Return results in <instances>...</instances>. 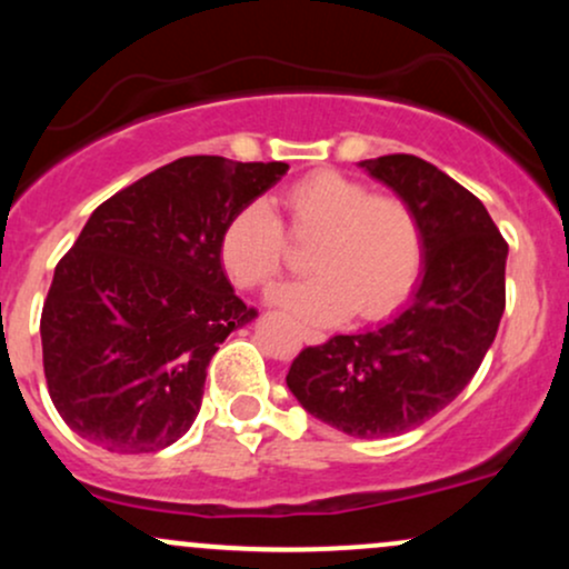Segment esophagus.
Listing matches in <instances>:
<instances>
[{
    "label": "esophagus",
    "instance_id": "obj_1",
    "mask_svg": "<svg viewBox=\"0 0 569 569\" xmlns=\"http://www.w3.org/2000/svg\"><path fill=\"white\" fill-rule=\"evenodd\" d=\"M302 339L307 345H321V342H326V335H323V331H316V329H302Z\"/></svg>",
    "mask_w": 569,
    "mask_h": 569
}]
</instances>
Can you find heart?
I'll list each match as a JSON object with an SVG mask.
<instances>
[{
	"label": "heart",
	"instance_id": "obj_1",
	"mask_svg": "<svg viewBox=\"0 0 569 569\" xmlns=\"http://www.w3.org/2000/svg\"><path fill=\"white\" fill-rule=\"evenodd\" d=\"M293 238H316L307 267L316 276L280 286L272 299L310 323L350 316L382 318L403 302L422 264L415 211L396 194H377L337 171L299 179L280 194ZM224 272L240 289H264L283 272L286 232L262 200L232 213L219 240Z\"/></svg>",
	"mask_w": 569,
	"mask_h": 569
}]
</instances>
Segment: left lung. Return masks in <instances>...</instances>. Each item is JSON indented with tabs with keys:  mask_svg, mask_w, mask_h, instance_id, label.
I'll return each instance as SVG.
<instances>
[{
	"mask_svg": "<svg viewBox=\"0 0 569 569\" xmlns=\"http://www.w3.org/2000/svg\"><path fill=\"white\" fill-rule=\"evenodd\" d=\"M358 166L415 211L422 278L398 316L293 358L286 385L326 426L388 439L422 426L471 382L506 310V257L485 202L415 154Z\"/></svg>",
	"mask_w": 569,
	"mask_h": 569,
	"instance_id": "8db88e82",
	"label": "left lung"
}]
</instances>
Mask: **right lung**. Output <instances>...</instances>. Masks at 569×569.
<instances>
[{
	"mask_svg": "<svg viewBox=\"0 0 569 569\" xmlns=\"http://www.w3.org/2000/svg\"><path fill=\"white\" fill-rule=\"evenodd\" d=\"M286 171L179 158L90 213L39 321L50 398L77 436L141 455L187 433L213 352L257 318L224 276L221 232Z\"/></svg>",
	"mask_w": 569,
	"mask_h": 569,
	"instance_id": "1",
	"label": "right lung"
}]
</instances>
